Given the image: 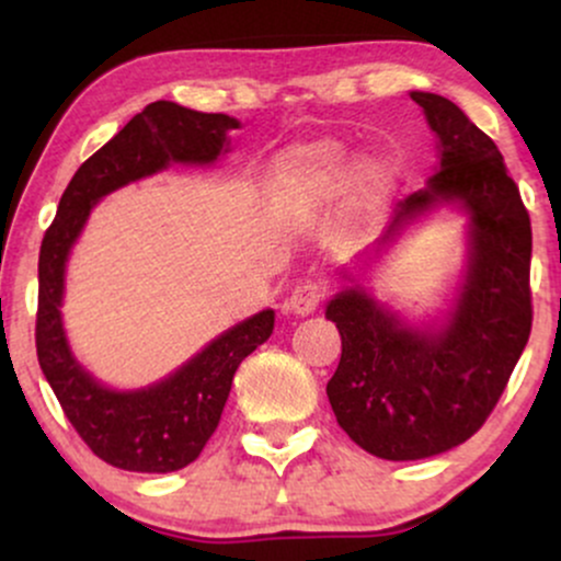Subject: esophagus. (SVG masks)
<instances>
[{
	"label": "esophagus",
	"mask_w": 561,
	"mask_h": 561,
	"mask_svg": "<svg viewBox=\"0 0 561 561\" xmlns=\"http://www.w3.org/2000/svg\"><path fill=\"white\" fill-rule=\"evenodd\" d=\"M321 298H324V287L317 285V282H306V285H298L289 295L285 308L293 317H308L319 308Z\"/></svg>",
	"instance_id": "obj_1"
}]
</instances>
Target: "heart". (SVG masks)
Segmentation results:
<instances>
[{"instance_id":"1","label":"heart","mask_w":561,"mask_h":561,"mask_svg":"<svg viewBox=\"0 0 561 561\" xmlns=\"http://www.w3.org/2000/svg\"><path fill=\"white\" fill-rule=\"evenodd\" d=\"M401 184V163L392 156L356 160L343 139H317L289 147L268 169V190L282 210L311 218L345 199L356 221H375Z\"/></svg>"}]
</instances>
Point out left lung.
<instances>
[{
    "mask_svg": "<svg viewBox=\"0 0 561 561\" xmlns=\"http://www.w3.org/2000/svg\"><path fill=\"white\" fill-rule=\"evenodd\" d=\"M437 139L424 190L398 203L382 237L337 268L327 302L343 356L327 382L337 424L377 459L416 461L469 440L499 403L530 337L533 231L504 158L454 102L411 92ZM440 207L466 216L468 259L435 318L409 322L376 300L370 276Z\"/></svg>",
    "mask_w": 561,
    "mask_h": 561,
    "instance_id": "8db88e82",
    "label": "left lung"
}]
</instances>
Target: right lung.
<instances>
[{
    "mask_svg": "<svg viewBox=\"0 0 561 561\" xmlns=\"http://www.w3.org/2000/svg\"><path fill=\"white\" fill-rule=\"evenodd\" d=\"M234 128L240 121L231 115L197 113L169 100L152 102L76 171L44 234L38 253V366L83 443L102 461L126 472L165 474L197 459L216 433L237 366L272 337L274 311L263 308L237 321L156 382L111 388L70 347L62 321L70 250L102 197L176 163L216 165L229 152Z\"/></svg>",
    "mask_w": 561,
    "mask_h": 561,
    "instance_id": "right-lung-1",
    "label": "right lung"
}]
</instances>
